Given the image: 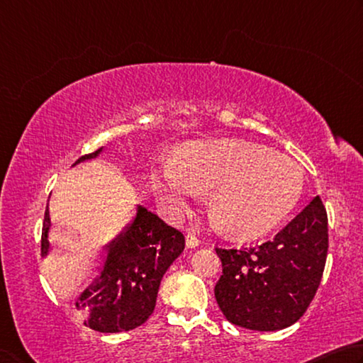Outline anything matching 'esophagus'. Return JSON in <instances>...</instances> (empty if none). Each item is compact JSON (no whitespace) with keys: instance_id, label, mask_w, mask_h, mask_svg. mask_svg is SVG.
<instances>
[{"instance_id":"34e87169","label":"esophagus","mask_w":363,"mask_h":363,"mask_svg":"<svg viewBox=\"0 0 363 363\" xmlns=\"http://www.w3.org/2000/svg\"><path fill=\"white\" fill-rule=\"evenodd\" d=\"M185 240H186V247H188V249H196V247H199V244H201V240H199L198 238H196L194 234H191V233L186 234Z\"/></svg>"}]
</instances>
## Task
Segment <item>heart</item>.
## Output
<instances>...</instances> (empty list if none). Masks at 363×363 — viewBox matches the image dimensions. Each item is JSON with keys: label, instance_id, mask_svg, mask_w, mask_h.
<instances>
[{"label": "heart", "instance_id": "obj_1", "mask_svg": "<svg viewBox=\"0 0 363 363\" xmlns=\"http://www.w3.org/2000/svg\"><path fill=\"white\" fill-rule=\"evenodd\" d=\"M303 185L296 161L245 140L193 145L151 177L152 193L170 217H183L201 193H211L213 221L239 238L259 236L281 223Z\"/></svg>", "mask_w": 363, "mask_h": 363}]
</instances>
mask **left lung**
<instances>
[{
  "instance_id": "1",
  "label": "left lung",
  "mask_w": 363,
  "mask_h": 363,
  "mask_svg": "<svg viewBox=\"0 0 363 363\" xmlns=\"http://www.w3.org/2000/svg\"><path fill=\"white\" fill-rule=\"evenodd\" d=\"M328 250L327 212L319 196L276 238L242 250L217 249L223 274L215 285L221 313L234 325L276 332L306 313Z\"/></svg>"
}]
</instances>
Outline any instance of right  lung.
<instances>
[{
    "label": "right lung",
    "mask_w": 363,
    "mask_h": 363,
    "mask_svg": "<svg viewBox=\"0 0 363 363\" xmlns=\"http://www.w3.org/2000/svg\"><path fill=\"white\" fill-rule=\"evenodd\" d=\"M104 148L79 157L73 164L97 159ZM52 230L49 204L43 225L41 255L49 257ZM185 238L167 226L142 204L132 218L99 252L91 284L81 291L74 306L95 332L119 333L142 325L156 306L157 290L165 271L182 255Z\"/></svg>",
    "instance_id": "add662e5"
}]
</instances>
